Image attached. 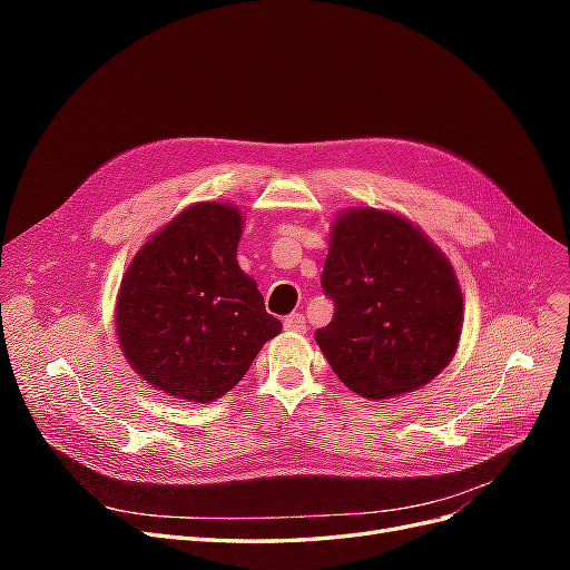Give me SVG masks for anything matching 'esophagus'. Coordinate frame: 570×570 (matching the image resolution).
<instances>
[{
	"mask_svg": "<svg viewBox=\"0 0 570 570\" xmlns=\"http://www.w3.org/2000/svg\"><path fill=\"white\" fill-rule=\"evenodd\" d=\"M283 325H285V331H289V333H306V318L302 316V314H289L285 321H283Z\"/></svg>",
	"mask_w": 570,
	"mask_h": 570,
	"instance_id": "34e87169",
	"label": "esophagus"
}]
</instances>
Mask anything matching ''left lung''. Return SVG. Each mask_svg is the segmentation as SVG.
I'll use <instances>...</instances> for the list:
<instances>
[{"label": "left lung", "instance_id": "8db88e82", "mask_svg": "<svg viewBox=\"0 0 570 570\" xmlns=\"http://www.w3.org/2000/svg\"><path fill=\"white\" fill-rule=\"evenodd\" d=\"M331 228L321 285L335 316L314 333L327 364L352 392L375 402L435 381L463 327L450 258L396 212L352 206Z\"/></svg>", "mask_w": 570, "mask_h": 570}]
</instances>
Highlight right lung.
<instances>
[{
  "instance_id": "right-lung-1",
  "label": "right lung",
  "mask_w": 570,
  "mask_h": 570,
  "mask_svg": "<svg viewBox=\"0 0 570 570\" xmlns=\"http://www.w3.org/2000/svg\"><path fill=\"white\" fill-rule=\"evenodd\" d=\"M245 216L228 202L187 206L137 249L116 297V337L151 387L195 404L230 392L283 331L237 264Z\"/></svg>"
}]
</instances>
